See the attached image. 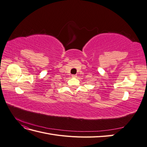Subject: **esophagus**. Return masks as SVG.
<instances>
[{
    "instance_id": "esophagus-1",
    "label": "esophagus",
    "mask_w": 147,
    "mask_h": 147,
    "mask_svg": "<svg viewBox=\"0 0 147 147\" xmlns=\"http://www.w3.org/2000/svg\"><path fill=\"white\" fill-rule=\"evenodd\" d=\"M72 77L73 78H76L77 76L76 75H72Z\"/></svg>"
}]
</instances>
